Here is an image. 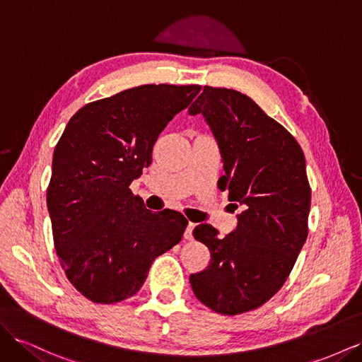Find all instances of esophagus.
Instances as JSON below:
<instances>
[{
  "label": "esophagus",
  "mask_w": 362,
  "mask_h": 362,
  "mask_svg": "<svg viewBox=\"0 0 362 362\" xmlns=\"http://www.w3.org/2000/svg\"><path fill=\"white\" fill-rule=\"evenodd\" d=\"M193 228H194V225L192 222H189L187 228H185V231H184V238L185 240H193Z\"/></svg>",
  "instance_id": "esophagus-1"
}]
</instances>
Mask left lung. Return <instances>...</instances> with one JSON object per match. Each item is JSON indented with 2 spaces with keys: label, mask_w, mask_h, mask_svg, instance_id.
<instances>
[{
  "label": "left lung",
  "mask_w": 362,
  "mask_h": 362,
  "mask_svg": "<svg viewBox=\"0 0 362 362\" xmlns=\"http://www.w3.org/2000/svg\"><path fill=\"white\" fill-rule=\"evenodd\" d=\"M189 115H202L217 141L225 170L218 189L245 206L225 237L206 223L193 229L211 259L190 275V286L213 311L242 314L278 293L308 235L305 156L286 128L237 90L205 86Z\"/></svg>",
  "instance_id": "left-lung-1"
}]
</instances>
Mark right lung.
Returning <instances> with one entry per match:
<instances>
[{"instance_id":"right-lung-1","label":"right lung","mask_w":362,"mask_h":362,"mask_svg":"<svg viewBox=\"0 0 362 362\" xmlns=\"http://www.w3.org/2000/svg\"><path fill=\"white\" fill-rule=\"evenodd\" d=\"M201 86L145 84L84 105L54 149L47 205L72 286L96 303L136 294L154 259L181 242L187 218L152 213L129 190L166 125Z\"/></svg>"}]
</instances>
